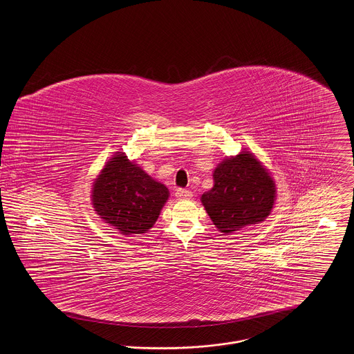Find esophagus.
<instances>
[{"label": "esophagus", "mask_w": 354, "mask_h": 354, "mask_svg": "<svg viewBox=\"0 0 354 354\" xmlns=\"http://www.w3.org/2000/svg\"><path fill=\"white\" fill-rule=\"evenodd\" d=\"M175 196L178 201H186V199H191L192 198V192L188 189H183V188H178L175 192Z\"/></svg>", "instance_id": "obj_1"}]
</instances>
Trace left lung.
Here are the masks:
<instances>
[{
    "label": "left lung",
    "instance_id": "8db88e82",
    "mask_svg": "<svg viewBox=\"0 0 354 354\" xmlns=\"http://www.w3.org/2000/svg\"><path fill=\"white\" fill-rule=\"evenodd\" d=\"M212 179L214 186L201 202L225 235L262 223L270 215L277 199L275 180L251 151L242 149L223 159L214 168Z\"/></svg>",
    "mask_w": 354,
    "mask_h": 354
}]
</instances>
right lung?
Instances as JSON below:
<instances>
[{
    "instance_id": "add662e5",
    "label": "right lung",
    "mask_w": 354,
    "mask_h": 354,
    "mask_svg": "<svg viewBox=\"0 0 354 354\" xmlns=\"http://www.w3.org/2000/svg\"><path fill=\"white\" fill-rule=\"evenodd\" d=\"M168 198V188L124 152H116L105 163L91 188L95 212L125 236L152 229Z\"/></svg>"
}]
</instances>
